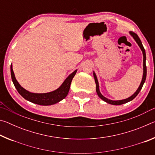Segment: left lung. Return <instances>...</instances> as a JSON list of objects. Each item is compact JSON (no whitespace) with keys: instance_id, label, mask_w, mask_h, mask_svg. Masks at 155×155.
Returning a JSON list of instances; mask_svg holds the SVG:
<instances>
[{"instance_id":"1","label":"left lung","mask_w":155,"mask_h":155,"mask_svg":"<svg viewBox=\"0 0 155 155\" xmlns=\"http://www.w3.org/2000/svg\"><path fill=\"white\" fill-rule=\"evenodd\" d=\"M130 35H132V37L133 38H134V40L136 41V42L137 43V44L139 45V46L140 47V48L141 50V51L143 52V77H142V80H141V82L140 83V87H138L137 90L135 91L133 95L131 96L129 98H128L127 99H124V100H121V101H111V100H109L108 98H105V97L103 96L102 95L101 93L100 92V90H99V85H98V79H97V77L96 76L95 72H94V79H95V82L96 84V92L97 94H98V96L101 98L102 100H103L104 102H106V103H109V104H114V105H120V104H124V103H127L128 102L131 101L132 100L134 99L136 96H137V94L140 93V90H141V88H142L143 85V83L145 82L146 81V73H147V70H146V51H145V49H144L143 46L142 45V43H141V41L140 40V38H139L138 35L137 34L135 33L134 32H132V31H130Z\"/></svg>"}]
</instances>
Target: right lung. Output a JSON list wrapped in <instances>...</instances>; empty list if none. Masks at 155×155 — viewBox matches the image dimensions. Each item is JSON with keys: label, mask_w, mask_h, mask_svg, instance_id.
Masks as SVG:
<instances>
[{"label": "right lung", "mask_w": 155, "mask_h": 155, "mask_svg": "<svg viewBox=\"0 0 155 155\" xmlns=\"http://www.w3.org/2000/svg\"><path fill=\"white\" fill-rule=\"evenodd\" d=\"M77 70H76L71 74L68 76V77L64 81V82L62 83V85L57 90L48 93L35 94L29 92L22 87H21V85L18 83L17 80L15 79L14 73L12 69V65H11L12 79L18 93L25 99L31 102V103L44 106L52 105V104H56L66 97L68 92H69L72 80L74 78L76 73H77Z\"/></svg>", "instance_id": "add662e5"}]
</instances>
